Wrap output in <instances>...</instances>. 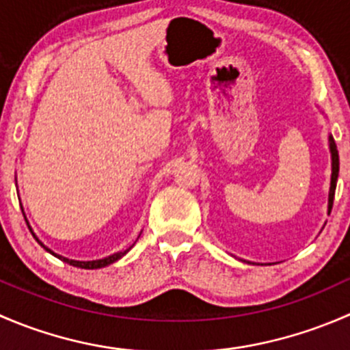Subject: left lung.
Masks as SVG:
<instances>
[{"instance_id":"1","label":"left lung","mask_w":350,"mask_h":350,"mask_svg":"<svg viewBox=\"0 0 350 350\" xmlns=\"http://www.w3.org/2000/svg\"><path fill=\"white\" fill-rule=\"evenodd\" d=\"M328 149H330V157H332L330 189H328V213H330L332 204H334L335 186H337V178H338V150H337V146H335L334 137L332 135H328Z\"/></svg>"}]
</instances>
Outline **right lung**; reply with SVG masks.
<instances>
[{"instance_id":"1","label":"right lung","mask_w":350,"mask_h":350,"mask_svg":"<svg viewBox=\"0 0 350 350\" xmlns=\"http://www.w3.org/2000/svg\"><path fill=\"white\" fill-rule=\"evenodd\" d=\"M23 215H25V213H23ZM25 220H27V218H25ZM27 225H28V228H30L31 235H33V237H35V241H37L38 243H40V245L44 247V249L47 250V252H51L52 256L57 257V259H61V260H64V262L70 264V266H74V267H81V269H100V267H107V266H109V264H113V262H116V260H118V259H122V257L125 256V254L129 252V250L132 249V247H133V245H132V247H129V249H126V250H123V252H115V254H111V256L103 257V259H96V260H76V259H69V257L61 256V254H55L54 250L49 249L47 245H44V243H42L40 239H38L37 235H35V232L31 230V227H30V224H28V220H27Z\"/></svg>"}]
</instances>
